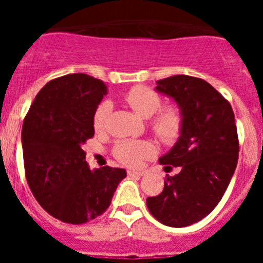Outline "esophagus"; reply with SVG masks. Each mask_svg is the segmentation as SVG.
<instances>
[{"label":"esophagus","mask_w":263,"mask_h":263,"mask_svg":"<svg viewBox=\"0 0 263 263\" xmlns=\"http://www.w3.org/2000/svg\"><path fill=\"white\" fill-rule=\"evenodd\" d=\"M127 175L129 176H143V171H137V170H127Z\"/></svg>","instance_id":"obj_1"}]
</instances>
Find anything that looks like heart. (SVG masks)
Returning a JSON list of instances; mask_svg holds the SVG:
<instances>
[{
  "instance_id": "heart-1",
  "label": "heart",
  "mask_w": 263,
  "mask_h": 263,
  "mask_svg": "<svg viewBox=\"0 0 263 263\" xmlns=\"http://www.w3.org/2000/svg\"><path fill=\"white\" fill-rule=\"evenodd\" d=\"M125 101L142 117L150 120V129L164 143H175L183 133L184 116L176 104L162 105L159 93L147 85H134L124 96ZM113 105L104 100L97 105L93 113V127L97 132L105 129ZM155 154V146L145 139H121L113 147V155L125 166L136 167L143 159Z\"/></svg>"
}]
</instances>
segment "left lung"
<instances>
[{
  "instance_id": "1",
  "label": "left lung",
  "mask_w": 263,
  "mask_h": 263,
  "mask_svg": "<svg viewBox=\"0 0 263 263\" xmlns=\"http://www.w3.org/2000/svg\"><path fill=\"white\" fill-rule=\"evenodd\" d=\"M157 90L173 97L184 116L176 145L159 159L166 175L164 188L146 204L158 221L188 227L210 215L221 200L234 174L240 142L231 104L205 80L175 75L157 81Z\"/></svg>"
}]
</instances>
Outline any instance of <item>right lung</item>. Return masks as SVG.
Here are the masks:
<instances>
[{
    "mask_svg": "<svg viewBox=\"0 0 263 263\" xmlns=\"http://www.w3.org/2000/svg\"><path fill=\"white\" fill-rule=\"evenodd\" d=\"M108 93L99 79L69 73L39 90L22 126L25 175L46 212L67 224H84L110 205L122 168L95 171L81 146L95 136V109Z\"/></svg>",
    "mask_w": 263,
    "mask_h": 263,
    "instance_id": "1",
    "label": "right lung"
}]
</instances>
